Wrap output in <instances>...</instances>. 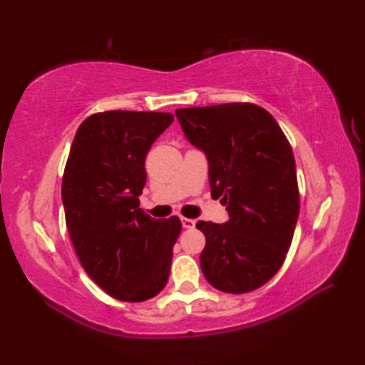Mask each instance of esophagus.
<instances>
[{
  "label": "esophagus",
  "instance_id": "1",
  "mask_svg": "<svg viewBox=\"0 0 365 365\" xmlns=\"http://www.w3.org/2000/svg\"><path fill=\"white\" fill-rule=\"evenodd\" d=\"M196 222L193 219H187V217H182V225L183 228H193Z\"/></svg>",
  "mask_w": 365,
  "mask_h": 365
}]
</instances>
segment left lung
<instances>
[{
    "instance_id": "1",
    "label": "left lung",
    "mask_w": 365,
    "mask_h": 365,
    "mask_svg": "<svg viewBox=\"0 0 365 365\" xmlns=\"http://www.w3.org/2000/svg\"><path fill=\"white\" fill-rule=\"evenodd\" d=\"M191 143L209 160L211 195L227 206L225 224L200 220L206 280L242 294L267 283L285 261L299 215L292 145L269 110L252 103L177 109Z\"/></svg>"
}]
</instances>
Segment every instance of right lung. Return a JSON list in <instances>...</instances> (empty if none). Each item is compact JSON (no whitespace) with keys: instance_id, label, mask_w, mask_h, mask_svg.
Wrapping results in <instances>:
<instances>
[{"instance_id":"add662e5","label":"right lung","mask_w":365,"mask_h":365,"mask_svg":"<svg viewBox=\"0 0 365 365\" xmlns=\"http://www.w3.org/2000/svg\"><path fill=\"white\" fill-rule=\"evenodd\" d=\"M174 122L169 113L104 110L80 123L63 177L66 225L82 267L115 299L141 302L163 292L177 215L153 219L140 209L145 159Z\"/></svg>"}]
</instances>
